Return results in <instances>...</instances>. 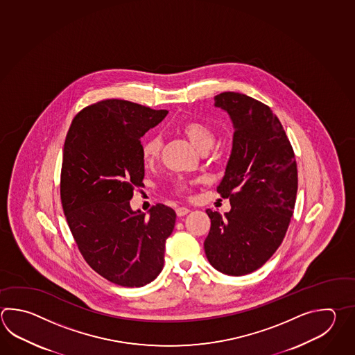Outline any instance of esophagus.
<instances>
[{
    "label": "esophagus",
    "instance_id": "34e87169",
    "mask_svg": "<svg viewBox=\"0 0 355 355\" xmlns=\"http://www.w3.org/2000/svg\"><path fill=\"white\" fill-rule=\"evenodd\" d=\"M175 212H177V215L178 216H184V215H187L189 212V207H186V206H180V207H177L175 209Z\"/></svg>",
    "mask_w": 355,
    "mask_h": 355
}]
</instances>
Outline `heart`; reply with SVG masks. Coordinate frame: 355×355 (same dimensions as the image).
Segmentation results:
<instances>
[{
	"label": "heart",
	"instance_id": "heart-1",
	"mask_svg": "<svg viewBox=\"0 0 355 355\" xmlns=\"http://www.w3.org/2000/svg\"><path fill=\"white\" fill-rule=\"evenodd\" d=\"M181 130L200 152H207L215 143V132L212 130V128L202 121L192 120V121L182 123ZM162 145H163L162 138L157 134H152L145 138L141 144V157L146 164H150L158 159ZM174 186L178 191H184L187 189V182L177 180L174 182Z\"/></svg>",
	"mask_w": 355,
	"mask_h": 355
}]
</instances>
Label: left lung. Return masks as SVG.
Listing matches in <instances>:
<instances>
[{
    "label": "left lung",
    "mask_w": 355,
    "mask_h": 355,
    "mask_svg": "<svg viewBox=\"0 0 355 355\" xmlns=\"http://www.w3.org/2000/svg\"><path fill=\"white\" fill-rule=\"evenodd\" d=\"M232 117L230 159L217 193L232 210L207 209L205 253L221 273L245 275L261 268L282 244L296 203L297 164L279 119L263 102L238 92L215 96Z\"/></svg>",
    "instance_id": "8db88e82"
}]
</instances>
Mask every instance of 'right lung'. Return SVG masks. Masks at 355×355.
Instances as JSON below:
<instances>
[{"label":"right lung","instance_id":"right-lung-1","mask_svg":"<svg viewBox=\"0 0 355 355\" xmlns=\"http://www.w3.org/2000/svg\"><path fill=\"white\" fill-rule=\"evenodd\" d=\"M166 114L103 100L80 110L65 137L60 200L67 223L88 266L123 287L158 277L175 224V212L163 203L146 217L129 202L144 180L140 138Z\"/></svg>","mask_w":355,"mask_h":355}]
</instances>
